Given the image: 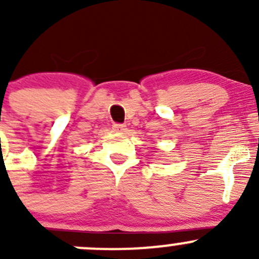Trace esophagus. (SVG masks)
I'll use <instances>...</instances> for the list:
<instances>
[{"label":"esophagus","instance_id":"esophagus-1","mask_svg":"<svg viewBox=\"0 0 259 259\" xmlns=\"http://www.w3.org/2000/svg\"><path fill=\"white\" fill-rule=\"evenodd\" d=\"M113 129L114 132H124V130L126 129V126H125L124 124H114Z\"/></svg>","mask_w":259,"mask_h":259}]
</instances>
